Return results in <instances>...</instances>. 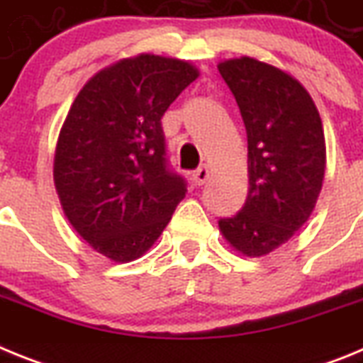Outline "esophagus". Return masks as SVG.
I'll return each mask as SVG.
<instances>
[{"label": "esophagus", "mask_w": 363, "mask_h": 363, "mask_svg": "<svg viewBox=\"0 0 363 363\" xmlns=\"http://www.w3.org/2000/svg\"><path fill=\"white\" fill-rule=\"evenodd\" d=\"M209 174H211L209 167H207V165H201L200 169H196V171L192 172V184L198 185V187H200V185H203L205 182L209 179Z\"/></svg>", "instance_id": "34e87169"}]
</instances>
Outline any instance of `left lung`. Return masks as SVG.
Returning a JSON list of instances; mask_svg holds the SVG:
<instances>
[{
  "instance_id": "1",
  "label": "left lung",
  "mask_w": 363,
  "mask_h": 363,
  "mask_svg": "<svg viewBox=\"0 0 363 363\" xmlns=\"http://www.w3.org/2000/svg\"><path fill=\"white\" fill-rule=\"evenodd\" d=\"M247 130L249 192L242 211L218 221L240 255L259 258L289 242L309 220L325 174L318 108L294 76L258 57L218 63Z\"/></svg>"
}]
</instances>
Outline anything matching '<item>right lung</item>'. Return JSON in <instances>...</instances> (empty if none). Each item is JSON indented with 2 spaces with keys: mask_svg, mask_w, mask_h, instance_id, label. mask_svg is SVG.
Wrapping results in <instances>:
<instances>
[{
  "mask_svg": "<svg viewBox=\"0 0 363 363\" xmlns=\"http://www.w3.org/2000/svg\"><path fill=\"white\" fill-rule=\"evenodd\" d=\"M198 76L185 60L143 52L96 72L70 105L54 185L74 230L111 262L145 255L185 198L167 171L162 116Z\"/></svg>",
  "mask_w": 363,
  "mask_h": 363,
  "instance_id": "right-lung-1",
  "label": "right lung"
}]
</instances>
